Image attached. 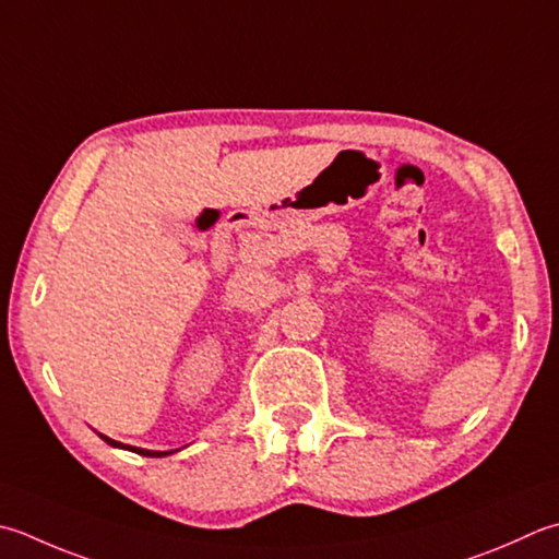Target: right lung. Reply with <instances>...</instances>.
Wrapping results in <instances>:
<instances>
[{
	"instance_id": "right-lung-1",
	"label": "right lung",
	"mask_w": 559,
	"mask_h": 559,
	"mask_svg": "<svg viewBox=\"0 0 559 559\" xmlns=\"http://www.w3.org/2000/svg\"><path fill=\"white\" fill-rule=\"evenodd\" d=\"M102 439H104L106 443H111V445H120V448H128V451H133V453H138V455H147V457H162V455H169V453H162V451H145V448H133V445H123V443H118V441H111V439H106V436H102Z\"/></svg>"
}]
</instances>
